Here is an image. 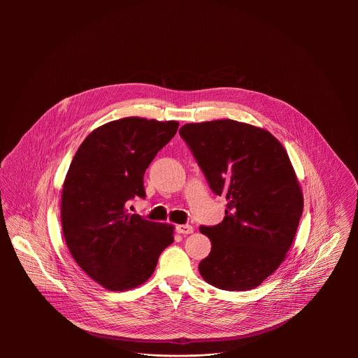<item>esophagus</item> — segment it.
<instances>
[{
	"label": "esophagus",
	"instance_id": "esophagus-1",
	"mask_svg": "<svg viewBox=\"0 0 358 358\" xmlns=\"http://www.w3.org/2000/svg\"><path fill=\"white\" fill-rule=\"evenodd\" d=\"M176 231L179 234H192L194 231V229L190 224H178L176 226Z\"/></svg>",
	"mask_w": 358,
	"mask_h": 358
}]
</instances>
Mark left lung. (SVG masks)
Returning <instances> with one entry per match:
<instances>
[{
	"instance_id": "obj_1",
	"label": "left lung",
	"mask_w": 358,
	"mask_h": 358,
	"mask_svg": "<svg viewBox=\"0 0 358 358\" xmlns=\"http://www.w3.org/2000/svg\"><path fill=\"white\" fill-rule=\"evenodd\" d=\"M179 135L227 200L222 223L200 227L212 243L200 274L220 289H252L285 259L303 212L289 157L267 131L233 120L186 124Z\"/></svg>"
}]
</instances>
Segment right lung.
Returning a JSON list of instances; mask_svg holds the SVG:
<instances>
[{"mask_svg":"<svg viewBox=\"0 0 358 358\" xmlns=\"http://www.w3.org/2000/svg\"><path fill=\"white\" fill-rule=\"evenodd\" d=\"M176 121L138 117L104 124L74 155L62 192V229L77 264L110 291L135 288L153 274L173 227L131 215L127 203L145 199L143 176L175 136Z\"/></svg>","mask_w":358,"mask_h":358,"instance_id":"1","label":"right lung"}]
</instances>
